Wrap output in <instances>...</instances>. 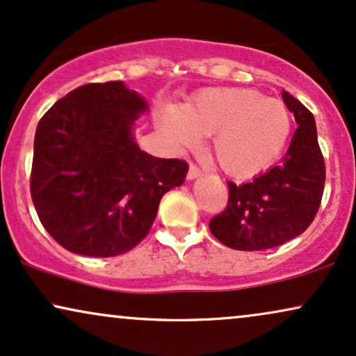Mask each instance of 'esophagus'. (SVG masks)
<instances>
[{
    "instance_id": "esophagus-1",
    "label": "esophagus",
    "mask_w": 356,
    "mask_h": 356,
    "mask_svg": "<svg viewBox=\"0 0 356 356\" xmlns=\"http://www.w3.org/2000/svg\"><path fill=\"white\" fill-rule=\"evenodd\" d=\"M201 175H203V171H201V168L200 166H196V165H190V170H188V179H195V178H198V177H201Z\"/></svg>"
}]
</instances>
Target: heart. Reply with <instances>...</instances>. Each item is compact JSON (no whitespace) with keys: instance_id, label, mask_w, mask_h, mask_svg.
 I'll use <instances>...</instances> for the list:
<instances>
[{"instance_id":"heart-1","label":"heart","mask_w":356,"mask_h":356,"mask_svg":"<svg viewBox=\"0 0 356 356\" xmlns=\"http://www.w3.org/2000/svg\"><path fill=\"white\" fill-rule=\"evenodd\" d=\"M163 129L186 148L196 147L203 135L213 137L219 166L232 177L249 178L282 155L292 120L280 100L243 87H214L193 95L186 107L166 105Z\"/></svg>"}]
</instances>
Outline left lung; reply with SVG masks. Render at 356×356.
Here are the masks:
<instances>
[{
    "mask_svg": "<svg viewBox=\"0 0 356 356\" xmlns=\"http://www.w3.org/2000/svg\"><path fill=\"white\" fill-rule=\"evenodd\" d=\"M282 99L299 125L282 161L251 183L227 181L225 211L209 221L214 238L231 249L262 251L282 245L312 225L322 203L325 161L315 118L289 92H282Z\"/></svg>",
    "mask_w": 356,
    "mask_h": 356,
    "instance_id": "8db88e82",
    "label": "left lung"
}]
</instances>
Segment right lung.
<instances>
[{
  "label": "right lung",
  "mask_w": 356,
  "mask_h": 356,
  "mask_svg": "<svg viewBox=\"0 0 356 356\" xmlns=\"http://www.w3.org/2000/svg\"><path fill=\"white\" fill-rule=\"evenodd\" d=\"M147 102L120 81L86 84L39 120L31 198L52 239L81 256L112 257L145 239L161 196L188 163L140 150L131 125Z\"/></svg>",
  "instance_id": "obj_1"
}]
</instances>
